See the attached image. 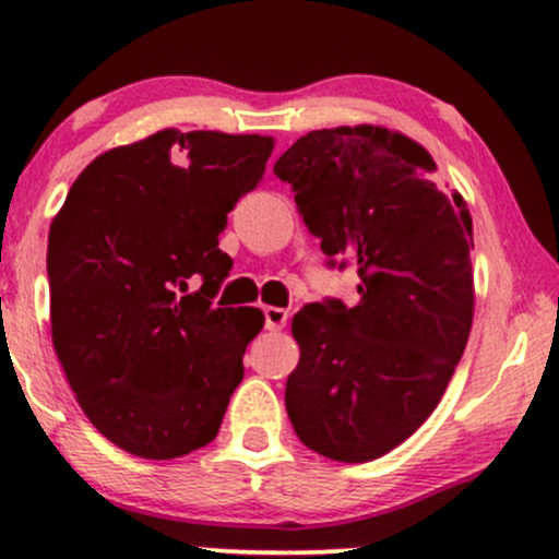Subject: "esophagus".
<instances>
[{
  "mask_svg": "<svg viewBox=\"0 0 559 559\" xmlns=\"http://www.w3.org/2000/svg\"><path fill=\"white\" fill-rule=\"evenodd\" d=\"M264 319H266V330L277 332V330H282V326L287 324V319H290V313H287L285 308L269 306V308H264Z\"/></svg>",
  "mask_w": 559,
  "mask_h": 559,
  "instance_id": "1",
  "label": "esophagus"
}]
</instances>
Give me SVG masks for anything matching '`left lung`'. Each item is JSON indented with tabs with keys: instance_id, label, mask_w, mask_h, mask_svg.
<instances>
[{
	"instance_id": "8db88e82",
	"label": "left lung",
	"mask_w": 559,
	"mask_h": 559,
	"mask_svg": "<svg viewBox=\"0 0 559 559\" xmlns=\"http://www.w3.org/2000/svg\"><path fill=\"white\" fill-rule=\"evenodd\" d=\"M413 138L379 124L313 130L274 164L321 251L353 259L358 304L293 317L285 408L308 450L377 461L437 408L474 324V222ZM345 266V261H340Z\"/></svg>"
}]
</instances>
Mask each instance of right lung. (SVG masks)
Masks as SVG:
<instances>
[{
    "mask_svg": "<svg viewBox=\"0 0 559 559\" xmlns=\"http://www.w3.org/2000/svg\"><path fill=\"white\" fill-rule=\"evenodd\" d=\"M274 138L167 128L96 156L49 227L51 343L88 421L111 444L169 461L216 437L259 308L214 304L219 248Z\"/></svg>",
    "mask_w": 559,
    "mask_h": 559,
    "instance_id": "obj_1",
    "label": "right lung"
}]
</instances>
